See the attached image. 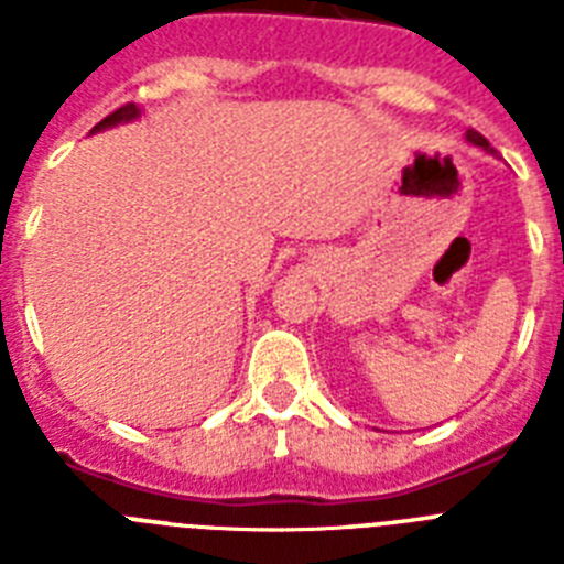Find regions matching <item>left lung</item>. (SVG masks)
<instances>
[{
	"label": "left lung",
	"instance_id": "left-lung-1",
	"mask_svg": "<svg viewBox=\"0 0 564 564\" xmlns=\"http://www.w3.org/2000/svg\"><path fill=\"white\" fill-rule=\"evenodd\" d=\"M466 138H468V141H471V143H475V147H482V149H486V152H495V149L488 147V141H486V138H482L480 132H475V129H468V132H466Z\"/></svg>",
	"mask_w": 564,
	"mask_h": 564
}]
</instances>
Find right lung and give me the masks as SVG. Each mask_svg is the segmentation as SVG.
<instances>
[{"instance_id": "obj_1", "label": "right lung", "mask_w": 564, "mask_h": 564, "mask_svg": "<svg viewBox=\"0 0 564 564\" xmlns=\"http://www.w3.org/2000/svg\"><path fill=\"white\" fill-rule=\"evenodd\" d=\"M138 115H141V109L134 107V104H123V107H118L115 112H109L104 121H98L96 127H93V132H98V129L115 127V123H121V121H132V118H138Z\"/></svg>"}]
</instances>
